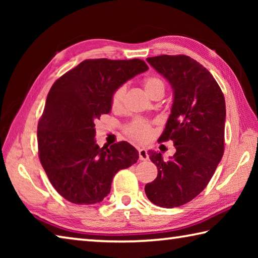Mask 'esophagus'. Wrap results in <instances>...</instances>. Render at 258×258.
I'll return each mask as SVG.
<instances>
[{"instance_id":"obj_1","label":"esophagus","mask_w":258,"mask_h":258,"mask_svg":"<svg viewBox=\"0 0 258 258\" xmlns=\"http://www.w3.org/2000/svg\"><path fill=\"white\" fill-rule=\"evenodd\" d=\"M139 158L140 160H148L149 159V155L146 149H139Z\"/></svg>"}]
</instances>
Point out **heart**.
I'll return each instance as SVG.
<instances>
[{
    "instance_id": "b5f03b06",
    "label": "heart",
    "mask_w": 258,
    "mask_h": 258,
    "mask_svg": "<svg viewBox=\"0 0 258 258\" xmlns=\"http://www.w3.org/2000/svg\"><path fill=\"white\" fill-rule=\"evenodd\" d=\"M143 85H145L146 92L149 94V97L152 93H155L156 91H163V92L165 91V83L158 77H148L145 83H143ZM125 92L126 85H120L112 93L111 106L113 109H118L121 107ZM125 132L131 139L135 140V141H146L151 135V126L146 120L137 119L126 126Z\"/></svg>"
}]
</instances>
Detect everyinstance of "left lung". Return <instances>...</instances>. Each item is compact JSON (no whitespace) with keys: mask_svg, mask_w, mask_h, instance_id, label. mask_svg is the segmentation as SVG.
<instances>
[{"mask_svg":"<svg viewBox=\"0 0 258 258\" xmlns=\"http://www.w3.org/2000/svg\"><path fill=\"white\" fill-rule=\"evenodd\" d=\"M147 61L172 86L171 115L159 141L172 140L176 152L164 161L160 152L149 151L158 175L145 191L152 204L174 208L197 197L223 157L225 100L212 74L190 56Z\"/></svg>","mask_w":258,"mask_h":258,"instance_id":"1","label":"left lung"}]
</instances>
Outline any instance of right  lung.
I'll list each match as a JSON object with an SVG mask.
<instances>
[{
	"instance_id": "right-lung-1",
	"label": "right lung",
	"mask_w": 258,
	"mask_h": 258,
	"mask_svg": "<svg viewBox=\"0 0 258 258\" xmlns=\"http://www.w3.org/2000/svg\"><path fill=\"white\" fill-rule=\"evenodd\" d=\"M148 69L140 59H89L52 85L37 126L38 156L51 184L68 202H102L115 174L138 161L139 151L125 141L100 148L94 120L110 112L117 87Z\"/></svg>"
}]
</instances>
